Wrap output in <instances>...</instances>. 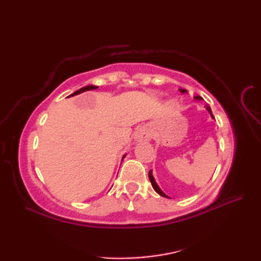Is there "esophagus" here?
<instances>
[{"mask_svg":"<svg viewBox=\"0 0 261 261\" xmlns=\"http://www.w3.org/2000/svg\"><path fill=\"white\" fill-rule=\"evenodd\" d=\"M151 138V134H150V130H149V127L146 125H142L140 126L139 129H138L135 132V140L137 142H143V141H149Z\"/></svg>","mask_w":261,"mask_h":261,"instance_id":"esophagus-1","label":"esophagus"}]
</instances>
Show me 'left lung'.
<instances>
[{"mask_svg": "<svg viewBox=\"0 0 261 261\" xmlns=\"http://www.w3.org/2000/svg\"><path fill=\"white\" fill-rule=\"evenodd\" d=\"M179 92H180V93H182V94H184V93H187V91H186V90H182V88H180ZM194 98H195V99H198V101H201V99H202V97H201V96H198V95H197V96H194ZM205 108H206V110L208 111V113H210V115H211V118L214 119V116H213V114H212V111H211V108H210V107H205ZM149 179H150V182H151V185H152V187H153V190L156 191V192L159 194V195H162V196H164V197H168V196L166 195V194H165L162 190H160L159 186H158V184L156 182V180H154L153 176H152V170L149 171Z\"/></svg>", "mask_w": 261, "mask_h": 261, "instance_id": "1", "label": "left lung"}]
</instances>
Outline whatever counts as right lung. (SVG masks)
<instances>
[{"label":"right lung","mask_w":261,"mask_h":261,"mask_svg":"<svg viewBox=\"0 0 261 261\" xmlns=\"http://www.w3.org/2000/svg\"><path fill=\"white\" fill-rule=\"evenodd\" d=\"M97 86H95V85H88V86H84V87H82V88H80L79 91H76V92H74L73 94H70V95L68 96V97H70V96H75V95H79V94H81V93H83V92H86V91H92V90H97ZM125 157V154L123 157H122V159H123Z\"/></svg>","instance_id":"right-lung-1"}]
</instances>
